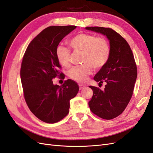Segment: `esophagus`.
I'll use <instances>...</instances> for the list:
<instances>
[{
	"instance_id": "34e87169",
	"label": "esophagus",
	"mask_w": 153,
	"mask_h": 153,
	"mask_svg": "<svg viewBox=\"0 0 153 153\" xmlns=\"http://www.w3.org/2000/svg\"><path fill=\"white\" fill-rule=\"evenodd\" d=\"M79 89L80 90H83V89L85 88V86L84 85H83V84H79Z\"/></svg>"
}]
</instances>
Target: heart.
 Returning <instances> with one entry per match:
<instances>
[{"instance_id": "obj_1", "label": "heart", "mask_w": 153, "mask_h": 153, "mask_svg": "<svg viewBox=\"0 0 153 153\" xmlns=\"http://www.w3.org/2000/svg\"><path fill=\"white\" fill-rule=\"evenodd\" d=\"M70 46L75 52H83V65L70 69L68 75L70 79L84 82L92 72V67L100 70L107 65L111 56V47L106 39L95 35L81 32L75 35L68 41ZM56 58L59 64L67 68L70 65L71 52L66 47L59 46L56 50Z\"/></svg>"}]
</instances>
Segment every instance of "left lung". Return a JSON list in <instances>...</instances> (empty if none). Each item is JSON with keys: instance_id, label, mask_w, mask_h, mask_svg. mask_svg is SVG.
<instances>
[{"instance_id": "8db88e82", "label": "left lung", "mask_w": 153, "mask_h": 153, "mask_svg": "<svg viewBox=\"0 0 153 153\" xmlns=\"http://www.w3.org/2000/svg\"><path fill=\"white\" fill-rule=\"evenodd\" d=\"M106 36L110 42L111 56L94 79L106 83L103 91L90 86L93 96L88 102L90 109L105 120L115 118L122 113L130 101L137 77V66L130 46L125 39L110 28L86 27Z\"/></svg>"}]
</instances>
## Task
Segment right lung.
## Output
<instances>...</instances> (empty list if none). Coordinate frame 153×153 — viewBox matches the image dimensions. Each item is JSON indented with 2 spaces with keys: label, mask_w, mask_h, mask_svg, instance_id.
Segmentation results:
<instances>
[{
  "label": "right lung",
  "mask_w": 153,
  "mask_h": 153,
  "mask_svg": "<svg viewBox=\"0 0 153 153\" xmlns=\"http://www.w3.org/2000/svg\"><path fill=\"white\" fill-rule=\"evenodd\" d=\"M76 26H53L43 30L30 42L22 58L21 79L26 103L37 118L47 123L61 121L68 114L70 100L79 91L71 79L61 86L56 77L65 79L56 50L61 41Z\"/></svg>",
  "instance_id": "obj_1"
}]
</instances>
